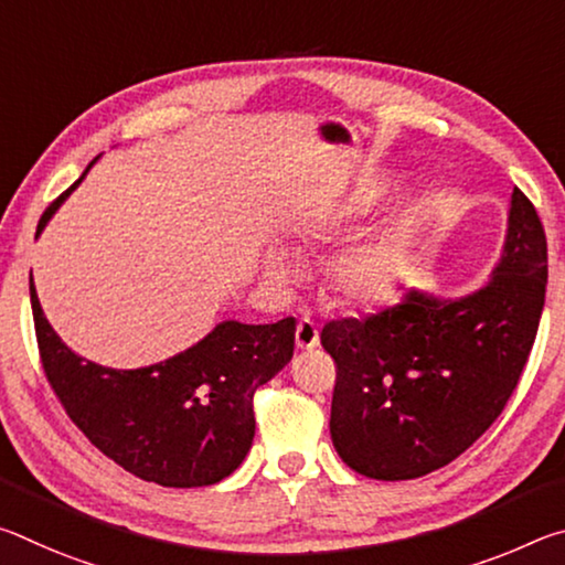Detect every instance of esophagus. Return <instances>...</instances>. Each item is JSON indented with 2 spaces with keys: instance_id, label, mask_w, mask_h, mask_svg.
<instances>
[{
  "instance_id": "obj_1",
  "label": "esophagus",
  "mask_w": 565,
  "mask_h": 565,
  "mask_svg": "<svg viewBox=\"0 0 565 565\" xmlns=\"http://www.w3.org/2000/svg\"><path fill=\"white\" fill-rule=\"evenodd\" d=\"M319 343V329L311 319H301L296 327V347L299 349H313Z\"/></svg>"
}]
</instances>
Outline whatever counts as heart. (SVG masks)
I'll list each match as a JSON object with an SVG mask.
<instances>
[{"instance_id": "b5f03b06", "label": "heart", "mask_w": 565, "mask_h": 565, "mask_svg": "<svg viewBox=\"0 0 565 565\" xmlns=\"http://www.w3.org/2000/svg\"><path fill=\"white\" fill-rule=\"evenodd\" d=\"M371 206L369 196H356L349 206L347 216L366 214ZM331 236V226H311L303 232L306 242H321ZM269 276L279 284H289L296 274V266L289 254L274 252L269 256ZM401 271V248L394 238H376V242L361 244L343 254L331 269V289L337 291L343 301L369 306L386 299L391 289L396 286Z\"/></svg>"}]
</instances>
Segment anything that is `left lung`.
Wrapping results in <instances>:
<instances>
[{"mask_svg":"<svg viewBox=\"0 0 565 565\" xmlns=\"http://www.w3.org/2000/svg\"><path fill=\"white\" fill-rule=\"evenodd\" d=\"M548 246L531 199L513 189L491 281L444 301L408 289L363 319H333L321 347L337 363L331 441L376 481H408L473 446L519 386L546 301Z\"/></svg>","mask_w":565,"mask_h":565,"instance_id":"8db88e82","label":"left lung"}]
</instances>
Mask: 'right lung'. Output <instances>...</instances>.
<instances>
[{
    "label": "right lung",
    "mask_w": 565,
    "mask_h": 565,
    "mask_svg": "<svg viewBox=\"0 0 565 565\" xmlns=\"http://www.w3.org/2000/svg\"><path fill=\"white\" fill-rule=\"evenodd\" d=\"M79 181L44 209L36 234ZM30 296L44 376L104 456L167 489L212 486L236 471L254 441L256 388L294 356V317L259 327L224 321L174 359L117 371L82 359L56 337L32 274Z\"/></svg>",
    "instance_id": "1"
}]
</instances>
